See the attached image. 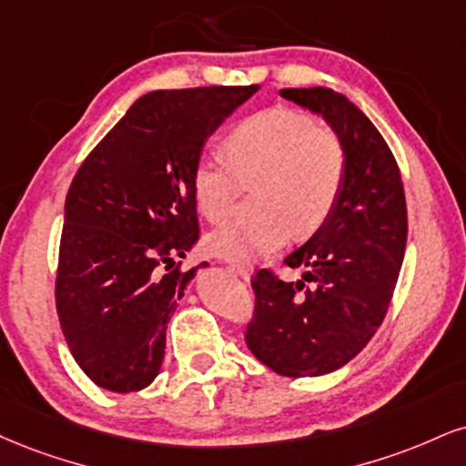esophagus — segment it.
Instances as JSON below:
<instances>
[{
    "instance_id": "34e87169",
    "label": "esophagus",
    "mask_w": 466,
    "mask_h": 466,
    "mask_svg": "<svg viewBox=\"0 0 466 466\" xmlns=\"http://www.w3.org/2000/svg\"><path fill=\"white\" fill-rule=\"evenodd\" d=\"M228 267L232 268V271L237 273V276L243 278V279H249L251 278V267H248V265H240V262H228Z\"/></svg>"
}]
</instances>
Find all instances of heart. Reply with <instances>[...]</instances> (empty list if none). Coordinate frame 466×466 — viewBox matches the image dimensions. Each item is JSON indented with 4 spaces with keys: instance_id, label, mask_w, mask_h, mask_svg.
Returning <instances> with one entry per match:
<instances>
[{
    "instance_id": "1",
    "label": "heart",
    "mask_w": 466,
    "mask_h": 466,
    "mask_svg": "<svg viewBox=\"0 0 466 466\" xmlns=\"http://www.w3.org/2000/svg\"><path fill=\"white\" fill-rule=\"evenodd\" d=\"M226 160L201 158L193 169V199L208 221L232 212L240 187L254 188L256 217L234 218L208 234L212 254L254 262L321 229L339 204L347 176L340 137L289 108L260 110L238 121L221 141Z\"/></svg>"
}]
</instances>
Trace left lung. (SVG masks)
<instances>
[{
	"instance_id": "8db88e82",
	"label": "left lung",
	"mask_w": 466,
	"mask_h": 466,
	"mask_svg": "<svg viewBox=\"0 0 466 466\" xmlns=\"http://www.w3.org/2000/svg\"><path fill=\"white\" fill-rule=\"evenodd\" d=\"M279 95L321 115L347 151L334 212L284 258L304 276L284 282L260 268L251 279L256 306L245 343L276 373L304 378L340 369L378 332L400 278L408 212L393 151L356 104L323 86Z\"/></svg>"
}]
</instances>
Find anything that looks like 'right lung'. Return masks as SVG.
Returning a JSON list of instances; mask_svg holds the SVG:
<instances>
[{"label":"right lung","mask_w":466,"mask_h":466,"mask_svg":"<svg viewBox=\"0 0 466 466\" xmlns=\"http://www.w3.org/2000/svg\"><path fill=\"white\" fill-rule=\"evenodd\" d=\"M258 91H154L132 104L73 177L65 201L56 310L73 358L95 384L134 393L154 382L167 323L199 267L193 169L206 138Z\"/></svg>","instance_id":"obj_1"}]
</instances>
